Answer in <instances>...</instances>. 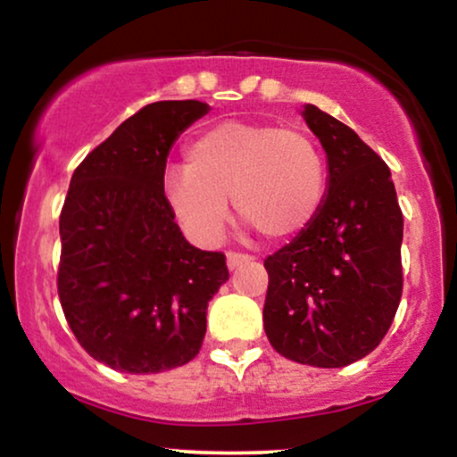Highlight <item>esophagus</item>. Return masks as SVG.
Segmentation results:
<instances>
[{
	"label": "esophagus",
	"mask_w": 457,
	"mask_h": 457,
	"mask_svg": "<svg viewBox=\"0 0 457 457\" xmlns=\"http://www.w3.org/2000/svg\"><path fill=\"white\" fill-rule=\"evenodd\" d=\"M225 260H228V269H229V270H236V269H238V266L249 264V262L253 260V258H251V255H245V253H234V251H229L228 258H225Z\"/></svg>",
	"instance_id": "1"
}]
</instances>
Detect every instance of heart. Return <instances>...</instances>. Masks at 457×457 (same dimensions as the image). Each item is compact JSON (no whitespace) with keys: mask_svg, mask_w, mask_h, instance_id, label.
<instances>
[{"mask_svg":"<svg viewBox=\"0 0 457 457\" xmlns=\"http://www.w3.org/2000/svg\"><path fill=\"white\" fill-rule=\"evenodd\" d=\"M162 195L182 229L217 245L236 212L264 238H290L307 228L324 197V161L301 130L225 120L187 148V167L171 165Z\"/></svg>","mask_w":457,"mask_h":457,"instance_id":"obj_1","label":"heart"}]
</instances>
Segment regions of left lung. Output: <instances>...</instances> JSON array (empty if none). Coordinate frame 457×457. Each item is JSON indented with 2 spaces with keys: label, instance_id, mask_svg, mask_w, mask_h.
Wrapping results in <instances>:
<instances>
[{
  "label": "left lung",
  "instance_id": "1",
  "mask_svg": "<svg viewBox=\"0 0 457 457\" xmlns=\"http://www.w3.org/2000/svg\"><path fill=\"white\" fill-rule=\"evenodd\" d=\"M327 152L313 221L266 258V337L286 359L344 367L382 342L402 298L403 217L386 162L353 129L303 107Z\"/></svg>",
  "mask_w": 457,
  "mask_h": 457
}]
</instances>
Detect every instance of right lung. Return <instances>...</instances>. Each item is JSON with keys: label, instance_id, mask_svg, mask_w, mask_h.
Returning a JSON list of instances; mask_svg holds the SVG:
<instances>
[{"label": "right lung", "instance_id": "obj_1", "mask_svg": "<svg viewBox=\"0 0 457 457\" xmlns=\"http://www.w3.org/2000/svg\"><path fill=\"white\" fill-rule=\"evenodd\" d=\"M202 101H159L124 120L71 178L57 292L86 353L127 374L188 363L206 309L229 279L223 253L182 236L162 195L167 154Z\"/></svg>", "mask_w": 457, "mask_h": 457}]
</instances>
